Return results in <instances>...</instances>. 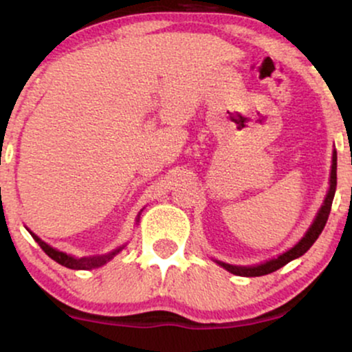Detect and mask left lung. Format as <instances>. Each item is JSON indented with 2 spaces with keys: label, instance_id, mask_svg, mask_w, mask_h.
Returning a JSON list of instances; mask_svg holds the SVG:
<instances>
[{
  "label": "left lung",
  "instance_id": "obj_1",
  "mask_svg": "<svg viewBox=\"0 0 352 352\" xmlns=\"http://www.w3.org/2000/svg\"><path fill=\"white\" fill-rule=\"evenodd\" d=\"M336 170H338V153H336V151H334L333 152V165H331L329 192H328V195H326L324 204H322L321 210L318 212V217L314 218L313 225H311L308 232H306V235L302 236L292 250H288L286 253L280 254V256L274 258V260H270V261H266V263L258 265V266H233V265L221 263V261H218V265L223 266V268L228 270L230 273L238 274V276H263V274L276 272V270H280L281 266L289 263V261L294 260V258H300L301 254H305L311 248V246H313L314 241L318 240V236L321 235L322 228H324L326 221H328L331 205H333L334 192H336V184H338Z\"/></svg>",
  "mask_w": 352,
  "mask_h": 352
}]
</instances>
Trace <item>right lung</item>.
Wrapping results in <instances>:
<instances>
[{
	"instance_id": "1",
	"label": "right lung",
	"mask_w": 352,
	"mask_h": 352,
	"mask_svg": "<svg viewBox=\"0 0 352 352\" xmlns=\"http://www.w3.org/2000/svg\"><path fill=\"white\" fill-rule=\"evenodd\" d=\"M33 238L36 241H38V245L41 246L43 252L47 254V256L52 258L54 261H58L59 265L66 266V268H71V270H91V268H98V266H102L104 263H107L109 260H111L112 256H114L116 253H119V250H114V252H111L109 254H104V256H92V258H72L69 254L63 253V252H58V250H54L52 246H50L47 243H44L43 240H39L38 236L34 235V233H31Z\"/></svg>"
}]
</instances>
